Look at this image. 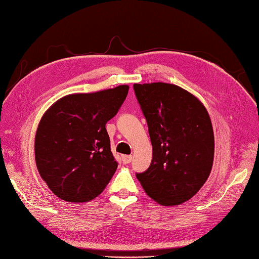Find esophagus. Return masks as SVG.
<instances>
[{
    "label": "esophagus",
    "instance_id": "34e87169",
    "mask_svg": "<svg viewBox=\"0 0 259 259\" xmlns=\"http://www.w3.org/2000/svg\"><path fill=\"white\" fill-rule=\"evenodd\" d=\"M121 160H122V164H130L131 161H132V156H122L121 157Z\"/></svg>",
    "mask_w": 259,
    "mask_h": 259
}]
</instances>
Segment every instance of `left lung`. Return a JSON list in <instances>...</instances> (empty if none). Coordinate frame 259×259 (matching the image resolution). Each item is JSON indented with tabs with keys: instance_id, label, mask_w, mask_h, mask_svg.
Returning a JSON list of instances; mask_svg holds the SVG:
<instances>
[{
	"instance_id": "1",
	"label": "left lung",
	"mask_w": 259,
	"mask_h": 259,
	"mask_svg": "<svg viewBox=\"0 0 259 259\" xmlns=\"http://www.w3.org/2000/svg\"><path fill=\"white\" fill-rule=\"evenodd\" d=\"M152 144L149 168L137 178L162 206L188 201L202 188L214 161V131L207 109L187 90L168 83L134 84Z\"/></svg>"
}]
</instances>
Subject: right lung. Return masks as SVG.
<instances>
[{"label":"right lung","instance_id":"1","mask_svg":"<svg viewBox=\"0 0 259 259\" xmlns=\"http://www.w3.org/2000/svg\"><path fill=\"white\" fill-rule=\"evenodd\" d=\"M128 85L74 93L54 102L36 131L35 160L49 189L61 200L86 202L101 194L117 169L106 130Z\"/></svg>","mask_w":259,"mask_h":259}]
</instances>
